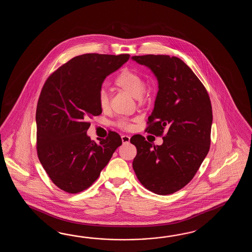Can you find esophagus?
<instances>
[{
    "label": "esophagus",
    "instance_id": "1",
    "mask_svg": "<svg viewBox=\"0 0 252 252\" xmlns=\"http://www.w3.org/2000/svg\"><path fill=\"white\" fill-rule=\"evenodd\" d=\"M122 140H123L124 144H128V143H129L130 137L128 136V135H124V136H122Z\"/></svg>",
    "mask_w": 252,
    "mask_h": 252
}]
</instances>
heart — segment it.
<instances>
[{"label":"heart","mask_w":252,"mask_h":252,"mask_svg":"<svg viewBox=\"0 0 252 252\" xmlns=\"http://www.w3.org/2000/svg\"><path fill=\"white\" fill-rule=\"evenodd\" d=\"M114 84L122 90L128 93L130 95L138 98L139 101L142 99L144 94L145 83L143 78L139 74L130 70H124L116 77ZM98 102L102 110H106L109 107V96L107 92L104 89H102L99 93ZM117 125L121 128H125L128 127V123L124 120L118 122Z\"/></svg>","instance_id":"b5f03b06"}]
</instances>
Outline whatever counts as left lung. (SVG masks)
<instances>
[{"label": "left lung", "instance_id": "8db88e82", "mask_svg": "<svg viewBox=\"0 0 252 252\" xmlns=\"http://www.w3.org/2000/svg\"><path fill=\"white\" fill-rule=\"evenodd\" d=\"M158 80V91L149 117L148 132L163 137L155 146L135 135L137 148L132 163L139 182L153 193H175L190 182L206 155L211 143L213 112L204 85L188 64L166 55L134 56Z\"/></svg>", "mask_w": 252, "mask_h": 252}]
</instances>
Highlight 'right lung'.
I'll use <instances>...</instances> for the list:
<instances>
[{
  "label": "right lung",
  "instance_id": "right-lung-1",
  "mask_svg": "<svg viewBox=\"0 0 252 252\" xmlns=\"http://www.w3.org/2000/svg\"><path fill=\"white\" fill-rule=\"evenodd\" d=\"M129 55L84 54L55 71L46 81L36 111L38 159L52 182L69 193L89 188L122 145L111 131L99 143L86 131L92 116L102 113L98 97L103 81Z\"/></svg>",
  "mask_w": 252,
  "mask_h": 252
}]
</instances>
